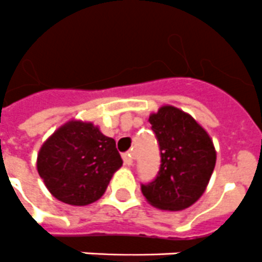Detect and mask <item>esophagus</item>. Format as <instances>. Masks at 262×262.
<instances>
[{
  "label": "esophagus",
  "mask_w": 262,
  "mask_h": 262,
  "mask_svg": "<svg viewBox=\"0 0 262 262\" xmlns=\"http://www.w3.org/2000/svg\"><path fill=\"white\" fill-rule=\"evenodd\" d=\"M134 160H135V158H134L133 152H124V154H123V161H124L125 165H128V166L129 165H133Z\"/></svg>",
  "instance_id": "obj_1"
}]
</instances>
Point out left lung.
<instances>
[{
	"label": "left lung",
	"mask_w": 262,
	"mask_h": 262,
	"mask_svg": "<svg viewBox=\"0 0 262 262\" xmlns=\"http://www.w3.org/2000/svg\"><path fill=\"white\" fill-rule=\"evenodd\" d=\"M148 121L160 146L161 165L156 179L142 184V193L161 210L188 208L206 190L214 171V143L198 121L174 106H161Z\"/></svg>",
	"instance_id": "1"
}]
</instances>
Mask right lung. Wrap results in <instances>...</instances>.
<instances>
[{
    "label": "right lung",
    "mask_w": 262,
    "mask_h": 262,
    "mask_svg": "<svg viewBox=\"0 0 262 262\" xmlns=\"http://www.w3.org/2000/svg\"><path fill=\"white\" fill-rule=\"evenodd\" d=\"M123 161L116 142L92 123L69 121L41 146L37 171L58 200L86 206L101 198Z\"/></svg>",
    "instance_id": "right-lung-1"
}]
</instances>
